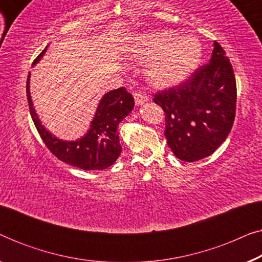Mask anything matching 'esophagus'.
<instances>
[{"label": "esophagus", "mask_w": 262, "mask_h": 262, "mask_svg": "<svg viewBox=\"0 0 262 262\" xmlns=\"http://www.w3.org/2000/svg\"><path fill=\"white\" fill-rule=\"evenodd\" d=\"M134 96H135L136 105H143V103L148 101V96H146L144 93H142V92H135Z\"/></svg>", "instance_id": "34e87169"}]
</instances>
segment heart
<instances>
[{"label": "heart", "mask_w": 262, "mask_h": 262, "mask_svg": "<svg viewBox=\"0 0 262 262\" xmlns=\"http://www.w3.org/2000/svg\"><path fill=\"white\" fill-rule=\"evenodd\" d=\"M130 51L139 62H150L146 74L156 87L185 81L202 58V46L194 37H179L171 31H152L139 35Z\"/></svg>", "instance_id": "b5f03b06"}]
</instances>
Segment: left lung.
I'll return each mask as SVG.
<instances>
[{
    "label": "left lung",
    "instance_id": "1",
    "mask_svg": "<svg viewBox=\"0 0 262 262\" xmlns=\"http://www.w3.org/2000/svg\"><path fill=\"white\" fill-rule=\"evenodd\" d=\"M236 98L231 63L214 41L209 63L180 84L154 95L164 112V136L174 155L194 162L216 151L234 124Z\"/></svg>",
    "mask_w": 262,
    "mask_h": 262
}]
</instances>
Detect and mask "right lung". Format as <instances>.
<instances>
[{
	"mask_svg": "<svg viewBox=\"0 0 262 262\" xmlns=\"http://www.w3.org/2000/svg\"><path fill=\"white\" fill-rule=\"evenodd\" d=\"M48 46L34 59L33 66L44 56ZM30 113L42 142L57 159L83 170L106 169L116 162L121 152L117 127L134 110L135 100L124 87L106 93L100 101L91 128L77 141L67 142L56 138L42 126L35 113L30 94V74L26 84Z\"/></svg>",
	"mask_w": 262,
	"mask_h": 262,
	"instance_id": "add662e5",
	"label": "right lung"
}]
</instances>
